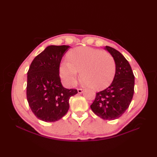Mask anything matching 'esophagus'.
<instances>
[{
    "mask_svg": "<svg viewBox=\"0 0 157 157\" xmlns=\"http://www.w3.org/2000/svg\"><path fill=\"white\" fill-rule=\"evenodd\" d=\"M83 91H84V89L83 88H78V92L79 94H82Z\"/></svg>",
    "mask_w": 157,
    "mask_h": 157,
    "instance_id": "obj_1",
    "label": "esophagus"
}]
</instances>
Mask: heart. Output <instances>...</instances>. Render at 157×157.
Segmentation results:
<instances>
[{"label":"heart","mask_w":157,"mask_h":157,"mask_svg":"<svg viewBox=\"0 0 157 157\" xmlns=\"http://www.w3.org/2000/svg\"><path fill=\"white\" fill-rule=\"evenodd\" d=\"M67 61L60 65V75L65 84L72 86L80 72L82 81L94 90L106 88L111 84L116 73V63L109 52L87 46L71 50L67 55Z\"/></svg>","instance_id":"1"}]
</instances>
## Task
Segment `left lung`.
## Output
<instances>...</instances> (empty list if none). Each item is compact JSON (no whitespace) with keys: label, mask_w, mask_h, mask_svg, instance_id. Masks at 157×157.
<instances>
[{"label":"left lung","mask_w":157,"mask_h":157,"mask_svg":"<svg viewBox=\"0 0 157 157\" xmlns=\"http://www.w3.org/2000/svg\"><path fill=\"white\" fill-rule=\"evenodd\" d=\"M105 49L115 59L116 73L111 84L97 92L90 108L105 120L120 117L128 109L134 92V75L126 59L116 49L106 46Z\"/></svg>","instance_id":"1"}]
</instances>
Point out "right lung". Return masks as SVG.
Here are the masks:
<instances>
[{
  "instance_id": "1",
  "label": "right lung",
  "mask_w": 157,
  "mask_h": 157,
  "mask_svg": "<svg viewBox=\"0 0 157 157\" xmlns=\"http://www.w3.org/2000/svg\"><path fill=\"white\" fill-rule=\"evenodd\" d=\"M69 46H49L33 60L28 71L27 100L32 111L45 122L61 119L69 108L70 97L76 89L61 84L59 67Z\"/></svg>"
}]
</instances>
